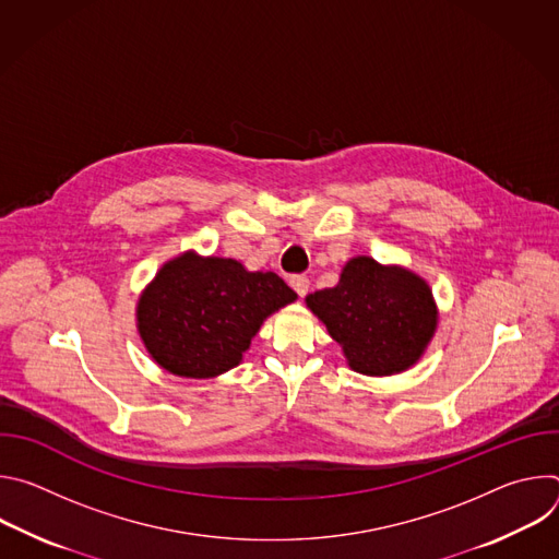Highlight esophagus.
<instances>
[{
    "instance_id": "esophagus-1",
    "label": "esophagus",
    "mask_w": 559,
    "mask_h": 559,
    "mask_svg": "<svg viewBox=\"0 0 559 559\" xmlns=\"http://www.w3.org/2000/svg\"><path fill=\"white\" fill-rule=\"evenodd\" d=\"M289 285H292V289H294L300 298H305L307 292H309V278H307V276H292V278H289Z\"/></svg>"
}]
</instances>
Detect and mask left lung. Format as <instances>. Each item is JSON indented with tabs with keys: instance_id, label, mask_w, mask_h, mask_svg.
Returning <instances> with one entry per match:
<instances>
[{
	"instance_id": "8db88e82",
	"label": "left lung",
	"mask_w": 559,
	"mask_h": 559,
	"mask_svg": "<svg viewBox=\"0 0 559 559\" xmlns=\"http://www.w3.org/2000/svg\"><path fill=\"white\" fill-rule=\"evenodd\" d=\"M309 311L341 345L349 369L393 376L412 369L438 330V305L429 283L403 265L354 257L336 287L305 298Z\"/></svg>"
}]
</instances>
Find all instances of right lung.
<instances>
[{"mask_svg": "<svg viewBox=\"0 0 559 559\" xmlns=\"http://www.w3.org/2000/svg\"><path fill=\"white\" fill-rule=\"evenodd\" d=\"M298 296L274 272L186 250L143 287L134 318L150 358L181 378H216L243 360L267 318Z\"/></svg>", "mask_w": 559, "mask_h": 559, "instance_id": "add662e5", "label": "right lung"}]
</instances>
